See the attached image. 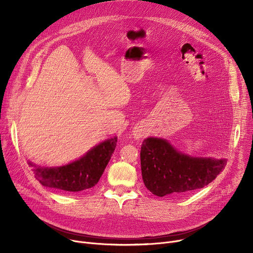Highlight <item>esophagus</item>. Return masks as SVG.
I'll return each mask as SVG.
<instances>
[{"mask_svg": "<svg viewBox=\"0 0 253 253\" xmlns=\"http://www.w3.org/2000/svg\"><path fill=\"white\" fill-rule=\"evenodd\" d=\"M133 138L134 139H139L141 136H143L144 135V131L143 130H141V129H135L134 131H133Z\"/></svg>", "mask_w": 253, "mask_h": 253, "instance_id": "esophagus-1", "label": "esophagus"}]
</instances>
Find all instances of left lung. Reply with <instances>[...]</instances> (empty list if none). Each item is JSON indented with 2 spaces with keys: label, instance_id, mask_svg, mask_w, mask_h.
Listing matches in <instances>:
<instances>
[{
  "label": "left lung",
  "instance_id": "8db88e82",
  "mask_svg": "<svg viewBox=\"0 0 253 253\" xmlns=\"http://www.w3.org/2000/svg\"><path fill=\"white\" fill-rule=\"evenodd\" d=\"M140 165L145 187L152 194L164 197L204 188L220 173L227 159L191 156L165 138L148 137L141 145Z\"/></svg>",
  "mask_w": 253,
  "mask_h": 253
}]
</instances>
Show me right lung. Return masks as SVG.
I'll return each instance as SVG.
<instances>
[{
    "label": "right lung",
    "instance_id": "add662e5",
    "mask_svg": "<svg viewBox=\"0 0 253 253\" xmlns=\"http://www.w3.org/2000/svg\"><path fill=\"white\" fill-rule=\"evenodd\" d=\"M117 136L94 145L77 160L61 166L45 167L28 161L35 177L47 188L64 192H83L94 187L111 160Z\"/></svg>",
    "mask_w": 253,
    "mask_h": 253
}]
</instances>
